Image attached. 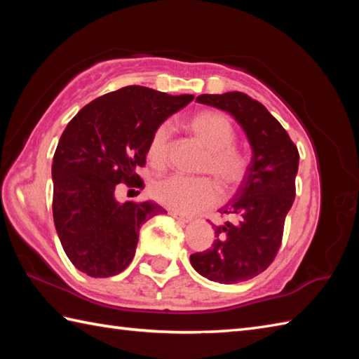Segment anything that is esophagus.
Instances as JSON below:
<instances>
[{
	"label": "esophagus",
	"instance_id": "obj_1",
	"mask_svg": "<svg viewBox=\"0 0 359 359\" xmlns=\"http://www.w3.org/2000/svg\"><path fill=\"white\" fill-rule=\"evenodd\" d=\"M170 215L177 220V222H180V224H189L191 222V217H187V216H184V215H180V212H175V211H171Z\"/></svg>",
	"mask_w": 359,
	"mask_h": 359
}]
</instances>
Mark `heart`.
Segmentation results:
<instances>
[{"instance_id": "heart-1", "label": "heart", "mask_w": 359, "mask_h": 359, "mask_svg": "<svg viewBox=\"0 0 359 359\" xmlns=\"http://www.w3.org/2000/svg\"><path fill=\"white\" fill-rule=\"evenodd\" d=\"M188 133L207 151L197 168V172L208 177H170L152 185V196L182 215H196L215 207L222 189L225 196L238 191L248 171V157L233 147L236 129L226 116L216 111L197 112L187 121ZM171 148V129L166 123L156 128L148 143V160L152 168L163 170L168 163Z\"/></svg>"}]
</instances>
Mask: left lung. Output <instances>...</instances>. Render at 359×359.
Segmentation results:
<instances>
[{
    "mask_svg": "<svg viewBox=\"0 0 359 359\" xmlns=\"http://www.w3.org/2000/svg\"><path fill=\"white\" fill-rule=\"evenodd\" d=\"M196 102L230 114L251 148L245 180L219 210L233 220L215 225L211 248L189 256L193 269L203 278L238 284L269 269L278 253L296 194L299 152L279 121L247 94H202Z\"/></svg>",
    "mask_w": 359,
    "mask_h": 359,
    "instance_id": "left-lung-1",
    "label": "left lung"
}]
</instances>
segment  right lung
<instances>
[{
  "label": "right lung",
  "instance_id": "1",
  "mask_svg": "<svg viewBox=\"0 0 359 359\" xmlns=\"http://www.w3.org/2000/svg\"><path fill=\"white\" fill-rule=\"evenodd\" d=\"M126 86L86 104L60 137L53 156V224L66 256L90 278H109L131 264L140 226L166 212L152 201H116L125 182L143 188L144 165L156 128L193 100Z\"/></svg>",
  "mask_w": 359,
  "mask_h": 359
}]
</instances>
